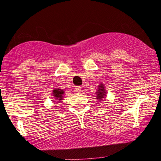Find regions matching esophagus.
Listing matches in <instances>:
<instances>
[{
	"label": "esophagus",
	"instance_id": "esophagus-1",
	"mask_svg": "<svg viewBox=\"0 0 161 161\" xmlns=\"http://www.w3.org/2000/svg\"><path fill=\"white\" fill-rule=\"evenodd\" d=\"M75 91L78 93H80L81 91V87L80 86H75Z\"/></svg>",
	"mask_w": 161,
	"mask_h": 161
}]
</instances>
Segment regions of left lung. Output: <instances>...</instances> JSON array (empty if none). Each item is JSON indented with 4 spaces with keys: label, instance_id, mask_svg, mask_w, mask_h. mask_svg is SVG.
Instances as JSON below:
<instances>
[{
    "label": "left lung",
    "instance_id": "8db88e82",
    "mask_svg": "<svg viewBox=\"0 0 161 161\" xmlns=\"http://www.w3.org/2000/svg\"><path fill=\"white\" fill-rule=\"evenodd\" d=\"M99 89L98 90V92H97V99H102L104 98V95H105V90L102 85H99Z\"/></svg>",
    "mask_w": 161,
    "mask_h": 161
}]
</instances>
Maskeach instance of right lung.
Returning a JSON list of instances; mask_svg holds the SVG:
<instances>
[{
	"instance_id": "1",
	"label": "right lung",
	"mask_w": 161,
	"mask_h": 161,
	"mask_svg": "<svg viewBox=\"0 0 161 161\" xmlns=\"http://www.w3.org/2000/svg\"><path fill=\"white\" fill-rule=\"evenodd\" d=\"M53 96L55 97V99H58V100H61L62 99V95L64 94V91L62 90H59V89H57V90H53Z\"/></svg>"
}]
</instances>
